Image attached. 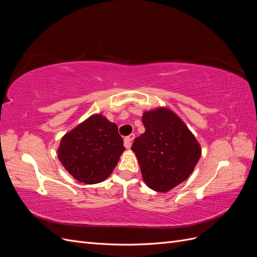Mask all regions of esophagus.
<instances>
[{
    "label": "esophagus",
    "mask_w": 257,
    "mask_h": 257,
    "mask_svg": "<svg viewBox=\"0 0 257 257\" xmlns=\"http://www.w3.org/2000/svg\"><path fill=\"white\" fill-rule=\"evenodd\" d=\"M134 138H135V134H131V135H128V136H126L125 138H124V146H125V148H131V146H132V142L134 141Z\"/></svg>",
    "instance_id": "obj_1"
}]
</instances>
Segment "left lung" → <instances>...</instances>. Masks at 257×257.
Here are the masks:
<instances>
[{
  "label": "left lung",
  "mask_w": 257,
  "mask_h": 257,
  "mask_svg": "<svg viewBox=\"0 0 257 257\" xmlns=\"http://www.w3.org/2000/svg\"><path fill=\"white\" fill-rule=\"evenodd\" d=\"M145 133L135 138L136 154L143 179L150 189L167 192L189 178L201 149L188 126L167 108L146 111Z\"/></svg>",
  "instance_id": "8db88e82"
}]
</instances>
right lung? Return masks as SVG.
<instances>
[{"mask_svg":"<svg viewBox=\"0 0 257 257\" xmlns=\"http://www.w3.org/2000/svg\"><path fill=\"white\" fill-rule=\"evenodd\" d=\"M123 151L116 124L93 114L62 137L58 158L76 180L94 184L110 176Z\"/></svg>","mask_w":257,"mask_h":257,"instance_id":"add662e5","label":"right lung"}]
</instances>
